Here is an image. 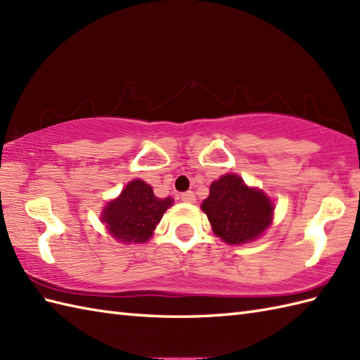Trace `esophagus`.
I'll return each mask as SVG.
<instances>
[{"label":"esophagus","instance_id":"esophagus-1","mask_svg":"<svg viewBox=\"0 0 360 360\" xmlns=\"http://www.w3.org/2000/svg\"><path fill=\"white\" fill-rule=\"evenodd\" d=\"M181 200L184 201V202H195V193L193 192H184V193H181Z\"/></svg>","mask_w":360,"mask_h":360}]
</instances>
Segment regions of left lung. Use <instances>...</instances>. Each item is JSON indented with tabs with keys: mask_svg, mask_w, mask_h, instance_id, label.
Instances as JSON below:
<instances>
[{
	"mask_svg": "<svg viewBox=\"0 0 360 360\" xmlns=\"http://www.w3.org/2000/svg\"><path fill=\"white\" fill-rule=\"evenodd\" d=\"M202 210L221 240L243 244L262 235L272 221V202L263 192L249 188L236 174L221 176L210 186Z\"/></svg>",
	"mask_w": 360,
	"mask_h": 360,
	"instance_id": "1",
	"label": "left lung"
}]
</instances>
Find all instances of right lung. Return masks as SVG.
I'll return each mask as SVG.
<instances>
[{
  "instance_id": "obj_1",
  "label": "right lung",
  "mask_w": 360,
  "mask_h": 360,
  "mask_svg": "<svg viewBox=\"0 0 360 360\" xmlns=\"http://www.w3.org/2000/svg\"><path fill=\"white\" fill-rule=\"evenodd\" d=\"M172 202V198L159 200L148 184L134 179L125 187L117 200L106 205L102 219L116 240L143 243L153 235V231Z\"/></svg>"
}]
</instances>
